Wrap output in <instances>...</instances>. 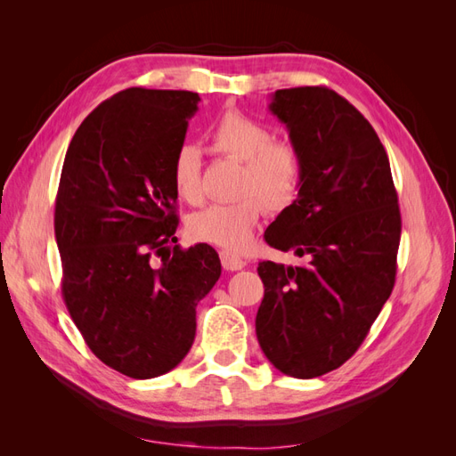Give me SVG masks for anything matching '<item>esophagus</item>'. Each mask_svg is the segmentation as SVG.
Returning a JSON list of instances; mask_svg holds the SVG:
<instances>
[{"label":"esophagus","mask_w":456,"mask_h":456,"mask_svg":"<svg viewBox=\"0 0 456 456\" xmlns=\"http://www.w3.org/2000/svg\"><path fill=\"white\" fill-rule=\"evenodd\" d=\"M220 262H223V268L224 270H232V272L233 270H241L247 265V262L241 256L233 255L232 251H220Z\"/></svg>","instance_id":"34e87169"}]
</instances>
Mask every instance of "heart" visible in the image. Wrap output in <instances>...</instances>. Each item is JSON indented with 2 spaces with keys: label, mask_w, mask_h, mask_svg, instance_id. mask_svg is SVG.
<instances>
[{
  "label": "heart",
  "mask_w": 456,
  "mask_h": 456,
  "mask_svg": "<svg viewBox=\"0 0 456 456\" xmlns=\"http://www.w3.org/2000/svg\"><path fill=\"white\" fill-rule=\"evenodd\" d=\"M216 154L243 163L236 196L230 203H213L190 215L186 228L191 240L228 251H243L251 243L262 213H281L298 198L302 156L295 144L273 141V133L238 110H228L211 131ZM176 196L190 205L203 200L201 151L194 144L178 146L171 161Z\"/></svg>",
  "instance_id": "1"
}]
</instances>
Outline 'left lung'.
Wrapping results in <instances>:
<instances>
[{
	"label": "left lung",
	"instance_id": "8db88e82",
	"mask_svg": "<svg viewBox=\"0 0 456 456\" xmlns=\"http://www.w3.org/2000/svg\"><path fill=\"white\" fill-rule=\"evenodd\" d=\"M278 116L302 156L298 198L265 233L305 266L258 262L256 338L283 375L314 379L362 346L397 272L402 213L388 154L370 123L327 87L280 89Z\"/></svg>",
	"mask_w": 456,
	"mask_h": 456
}]
</instances>
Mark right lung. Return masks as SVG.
<instances>
[{
	"instance_id": "1",
	"label": "right lung",
	"mask_w": 456,
	"mask_h": 456,
	"mask_svg": "<svg viewBox=\"0 0 456 456\" xmlns=\"http://www.w3.org/2000/svg\"><path fill=\"white\" fill-rule=\"evenodd\" d=\"M200 96L131 87L96 106L68 146L54 201L62 298L102 363L165 375L196 337V306L220 278L211 245L181 249L171 161Z\"/></svg>"
}]
</instances>
